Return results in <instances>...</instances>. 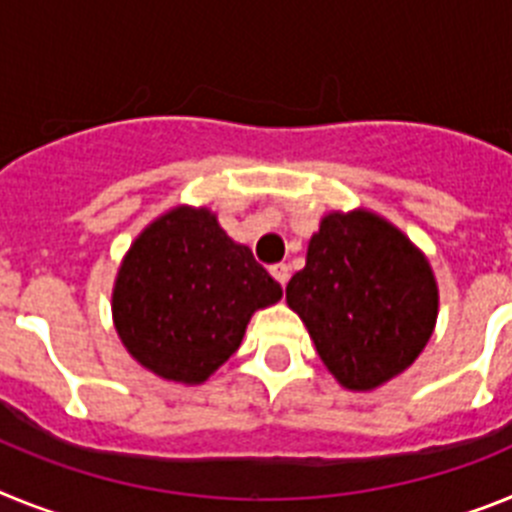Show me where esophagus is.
Wrapping results in <instances>:
<instances>
[{
    "label": "esophagus",
    "instance_id": "34e87169",
    "mask_svg": "<svg viewBox=\"0 0 512 512\" xmlns=\"http://www.w3.org/2000/svg\"><path fill=\"white\" fill-rule=\"evenodd\" d=\"M270 275H273L281 286H286L288 278H291V268H288L286 262H275V265H270Z\"/></svg>",
    "mask_w": 512,
    "mask_h": 512
}]
</instances>
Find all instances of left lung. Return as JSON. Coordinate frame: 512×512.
<instances>
[{
    "instance_id": "8db88e82",
    "label": "left lung",
    "mask_w": 512,
    "mask_h": 512,
    "mask_svg": "<svg viewBox=\"0 0 512 512\" xmlns=\"http://www.w3.org/2000/svg\"><path fill=\"white\" fill-rule=\"evenodd\" d=\"M286 301L324 366L350 391H371L410 368L438 319L428 257L363 208L324 216Z\"/></svg>"
}]
</instances>
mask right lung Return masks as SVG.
Instances as JSON below:
<instances>
[{"label":"right lung","mask_w":512,"mask_h":512,"mask_svg":"<svg viewBox=\"0 0 512 512\" xmlns=\"http://www.w3.org/2000/svg\"><path fill=\"white\" fill-rule=\"evenodd\" d=\"M281 296V283L221 229L216 213L177 206L151 221L123 257L113 322L151 373L203 384L242 345L252 314Z\"/></svg>","instance_id":"add662e5"}]
</instances>
